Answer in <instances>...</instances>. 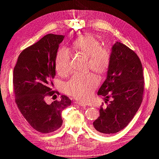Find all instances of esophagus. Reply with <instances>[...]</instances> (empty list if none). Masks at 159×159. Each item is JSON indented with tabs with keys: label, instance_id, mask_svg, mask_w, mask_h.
<instances>
[{
	"label": "esophagus",
	"instance_id": "obj_1",
	"mask_svg": "<svg viewBox=\"0 0 159 159\" xmlns=\"http://www.w3.org/2000/svg\"><path fill=\"white\" fill-rule=\"evenodd\" d=\"M75 104H77V105H80V106H81V107H86V105H84V104H82V103H81L78 102H75Z\"/></svg>",
	"mask_w": 159,
	"mask_h": 159
}]
</instances>
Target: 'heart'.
<instances>
[{"mask_svg": "<svg viewBox=\"0 0 159 159\" xmlns=\"http://www.w3.org/2000/svg\"><path fill=\"white\" fill-rule=\"evenodd\" d=\"M71 48L81 55L88 57V69L91 70L100 76L107 71L111 54L109 50L102 47L99 41L94 36L86 34L73 42ZM56 69L58 74L66 75L70 71V54L61 48L56 53ZM98 80L93 74H77L74 75L64 85V91L73 96L81 103L89 102L95 89L98 85Z\"/></svg>", "mask_w": 159, "mask_h": 159, "instance_id": "heart-1", "label": "heart"}]
</instances>
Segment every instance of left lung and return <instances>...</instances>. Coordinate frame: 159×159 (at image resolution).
I'll return each mask as SVG.
<instances>
[{
    "label": "left lung",
    "mask_w": 159,
    "mask_h": 159,
    "mask_svg": "<svg viewBox=\"0 0 159 159\" xmlns=\"http://www.w3.org/2000/svg\"><path fill=\"white\" fill-rule=\"evenodd\" d=\"M143 66L136 53L116 42L112 46L107 78L98 94L111 102L99 109V117L93 126L99 133L113 134L125 127L136 114L143 101Z\"/></svg>",
    "instance_id": "8db88e82"
}]
</instances>
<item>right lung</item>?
<instances>
[{"mask_svg": "<svg viewBox=\"0 0 159 159\" xmlns=\"http://www.w3.org/2000/svg\"><path fill=\"white\" fill-rule=\"evenodd\" d=\"M64 38L63 35H46L20 53L14 68L13 85L18 108L31 127L42 133H52L62 125V110L71 103L64 95L60 102L55 100L50 104L45 102L46 96L56 95L52 91L56 75L55 59Z\"/></svg>", "mask_w": 159, "mask_h": 159, "instance_id": "right-lung-1", "label": "right lung"}]
</instances>
